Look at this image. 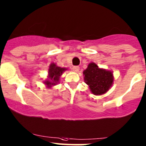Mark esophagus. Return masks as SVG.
<instances>
[{
	"label": "esophagus",
	"mask_w": 146,
	"mask_h": 146,
	"mask_svg": "<svg viewBox=\"0 0 146 146\" xmlns=\"http://www.w3.org/2000/svg\"><path fill=\"white\" fill-rule=\"evenodd\" d=\"M72 70H73V71H74V72H78L79 70H80V68H79V66H73Z\"/></svg>",
	"instance_id": "1"
}]
</instances>
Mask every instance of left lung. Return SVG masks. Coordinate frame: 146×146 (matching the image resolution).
I'll return each instance as SVG.
<instances>
[{
    "instance_id": "left-lung-1",
    "label": "left lung",
    "mask_w": 146,
    "mask_h": 146,
    "mask_svg": "<svg viewBox=\"0 0 146 146\" xmlns=\"http://www.w3.org/2000/svg\"><path fill=\"white\" fill-rule=\"evenodd\" d=\"M84 82L94 95H103L112 86L114 81L113 72L100 68L94 62H90L83 71Z\"/></svg>"
}]
</instances>
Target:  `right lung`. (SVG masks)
I'll return each instance as SVG.
<instances>
[{
  "mask_svg": "<svg viewBox=\"0 0 146 146\" xmlns=\"http://www.w3.org/2000/svg\"><path fill=\"white\" fill-rule=\"evenodd\" d=\"M66 68H61L58 66L56 63H51L49 66L48 78L43 81V84L48 88H52L53 86L58 84L60 82V79L61 76L64 72L67 70Z\"/></svg>",
  "mask_w": 146,
  "mask_h": 146,
  "instance_id": "add662e5",
  "label": "right lung"
}]
</instances>
